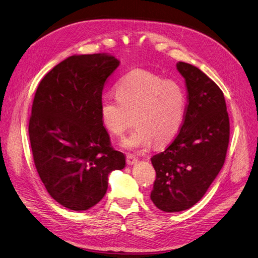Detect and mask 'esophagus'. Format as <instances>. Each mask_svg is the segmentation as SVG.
Listing matches in <instances>:
<instances>
[{
	"instance_id": "1",
	"label": "esophagus",
	"mask_w": 258,
	"mask_h": 258,
	"mask_svg": "<svg viewBox=\"0 0 258 258\" xmlns=\"http://www.w3.org/2000/svg\"><path fill=\"white\" fill-rule=\"evenodd\" d=\"M126 161H127L128 165H135V163L138 162V158L135 157V156H132V155H127Z\"/></svg>"
}]
</instances>
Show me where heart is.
Listing matches in <instances>:
<instances>
[{"instance_id": "obj_1", "label": "heart", "mask_w": 258, "mask_h": 258, "mask_svg": "<svg viewBox=\"0 0 258 258\" xmlns=\"http://www.w3.org/2000/svg\"><path fill=\"white\" fill-rule=\"evenodd\" d=\"M116 98L101 102V119L115 136H121L132 124L136 130L122 141L128 150H145L153 142L157 146L170 142L182 127L186 97L181 85L163 80L145 69L124 74L115 86Z\"/></svg>"}]
</instances>
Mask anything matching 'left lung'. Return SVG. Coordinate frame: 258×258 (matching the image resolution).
Masks as SVG:
<instances>
[{"label": "left lung", "instance_id": "obj_1", "mask_svg": "<svg viewBox=\"0 0 258 258\" xmlns=\"http://www.w3.org/2000/svg\"><path fill=\"white\" fill-rule=\"evenodd\" d=\"M187 88L178 135L152 157L156 171L151 199L163 212L191 208L220 172L229 144V116L220 87L196 67L177 62Z\"/></svg>", "mask_w": 258, "mask_h": 258}]
</instances>
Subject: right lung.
Wrapping results in <instances>:
<instances>
[{"label":"right lung","mask_w":258,"mask_h":258,"mask_svg":"<svg viewBox=\"0 0 258 258\" xmlns=\"http://www.w3.org/2000/svg\"><path fill=\"white\" fill-rule=\"evenodd\" d=\"M119 61L106 53L71 56L44 76L29 120L34 165L58 204L85 211L104 197L113 170L123 169L101 119L102 90Z\"/></svg>","instance_id":"obj_1"}]
</instances>
